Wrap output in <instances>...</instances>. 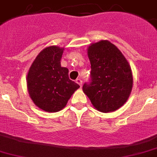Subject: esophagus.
Segmentation results:
<instances>
[{
	"instance_id": "obj_1",
	"label": "esophagus",
	"mask_w": 157,
	"mask_h": 157,
	"mask_svg": "<svg viewBox=\"0 0 157 157\" xmlns=\"http://www.w3.org/2000/svg\"><path fill=\"white\" fill-rule=\"evenodd\" d=\"M76 82H77V83L80 86V87H81L82 85V80L80 79V78H77V79H76Z\"/></svg>"
}]
</instances>
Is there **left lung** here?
I'll return each instance as SVG.
<instances>
[{
  "mask_svg": "<svg viewBox=\"0 0 157 157\" xmlns=\"http://www.w3.org/2000/svg\"><path fill=\"white\" fill-rule=\"evenodd\" d=\"M91 82L82 86L93 107L103 113L120 109L130 96L133 86L132 69L126 58L107 40L87 48Z\"/></svg>",
  "mask_w": 157,
  "mask_h": 157,
  "instance_id": "8db88e82",
  "label": "left lung"
}]
</instances>
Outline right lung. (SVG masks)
<instances>
[{"label":"right lung","mask_w":157,"mask_h":157,"mask_svg":"<svg viewBox=\"0 0 157 157\" xmlns=\"http://www.w3.org/2000/svg\"><path fill=\"white\" fill-rule=\"evenodd\" d=\"M64 48L47 46L34 59L27 74L29 97L46 112L63 110L79 85L69 78V70L61 67Z\"/></svg>","instance_id":"1"}]
</instances>
